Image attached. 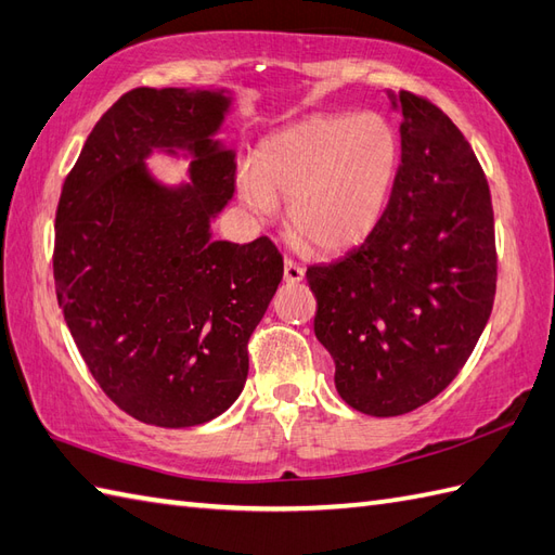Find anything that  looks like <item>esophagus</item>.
<instances>
[{
  "instance_id": "34e87169",
  "label": "esophagus",
  "mask_w": 555,
  "mask_h": 555,
  "mask_svg": "<svg viewBox=\"0 0 555 555\" xmlns=\"http://www.w3.org/2000/svg\"><path fill=\"white\" fill-rule=\"evenodd\" d=\"M304 275H306V270L299 263H294L292 258H285V282H289V285H297V282L304 280Z\"/></svg>"
}]
</instances>
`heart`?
<instances>
[{"instance_id":"obj_1","label":"heart","mask_w":555,"mask_h":555,"mask_svg":"<svg viewBox=\"0 0 555 555\" xmlns=\"http://www.w3.org/2000/svg\"><path fill=\"white\" fill-rule=\"evenodd\" d=\"M399 168L391 122L363 114H318L280 128L261 142L254 166L237 176V194L258 220L280 199L289 223L318 251H344L363 242L385 214Z\"/></svg>"}]
</instances>
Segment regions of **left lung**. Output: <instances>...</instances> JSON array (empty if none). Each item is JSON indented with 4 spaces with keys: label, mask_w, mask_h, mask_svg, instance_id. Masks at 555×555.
<instances>
[{
    "label": "left lung",
    "mask_w": 555,
    "mask_h": 555,
    "mask_svg": "<svg viewBox=\"0 0 555 555\" xmlns=\"http://www.w3.org/2000/svg\"><path fill=\"white\" fill-rule=\"evenodd\" d=\"M387 96L401 166L385 214L341 261L306 270L339 397L375 417L415 411L451 385L496 294L494 211L473 146L433 102Z\"/></svg>",
    "instance_id": "left-lung-1"
}]
</instances>
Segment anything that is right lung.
Returning <instances> with one entry per match:
<instances>
[{"label":"right lung","mask_w":555,"mask_h":555,"mask_svg":"<svg viewBox=\"0 0 555 555\" xmlns=\"http://www.w3.org/2000/svg\"><path fill=\"white\" fill-rule=\"evenodd\" d=\"M230 90L138 88L96 122L56 208L54 282L92 377L120 411L156 427L225 413L249 373L251 332L282 280L268 237L214 240L235 194L220 142ZM154 151L191 162L190 183L145 168Z\"/></svg>","instance_id":"1"}]
</instances>
